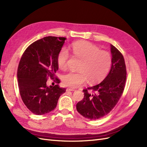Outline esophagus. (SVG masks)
I'll list each match as a JSON object with an SVG mask.
<instances>
[{"label":"esophagus","instance_id":"obj_1","mask_svg":"<svg viewBox=\"0 0 147 147\" xmlns=\"http://www.w3.org/2000/svg\"><path fill=\"white\" fill-rule=\"evenodd\" d=\"M75 90L73 88H67L66 89V91H74Z\"/></svg>","mask_w":147,"mask_h":147}]
</instances>
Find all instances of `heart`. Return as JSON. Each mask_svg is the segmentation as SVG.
Listing matches in <instances>:
<instances>
[{
	"mask_svg": "<svg viewBox=\"0 0 147 147\" xmlns=\"http://www.w3.org/2000/svg\"><path fill=\"white\" fill-rule=\"evenodd\" d=\"M73 54L82 63L78 72H69L62 77L63 83L66 86L77 88L87 81L90 84L99 83L107 75L112 65V57L108 52L100 49L90 42L82 41L74 43L72 45ZM69 57L68 50L63 48L57 56L59 67L64 69Z\"/></svg>",
	"mask_w": 147,
	"mask_h": 147,
	"instance_id": "b5f03b06",
	"label": "heart"
}]
</instances>
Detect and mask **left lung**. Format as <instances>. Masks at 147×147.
<instances>
[{
	"label": "left lung",
	"instance_id": "8db88e82",
	"mask_svg": "<svg viewBox=\"0 0 147 147\" xmlns=\"http://www.w3.org/2000/svg\"><path fill=\"white\" fill-rule=\"evenodd\" d=\"M110 50L112 66L107 76L98 84L84 90V98L77 104L78 112L91 120L107 115L117 104L125 86L126 69L123 56L112 45Z\"/></svg>",
	"mask_w": 147,
	"mask_h": 147
}]
</instances>
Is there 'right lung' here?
<instances>
[{
    "mask_svg": "<svg viewBox=\"0 0 147 147\" xmlns=\"http://www.w3.org/2000/svg\"><path fill=\"white\" fill-rule=\"evenodd\" d=\"M66 38L48 36L35 41L26 49L18 68V83L21 97L27 108L42 115L54 110L65 88L59 84L48 86L47 79L53 78L58 70L57 56ZM57 83L60 80L56 79Z\"/></svg>",
    "mask_w": 147,
    "mask_h": 147,
    "instance_id": "obj_1",
    "label": "right lung"
}]
</instances>
